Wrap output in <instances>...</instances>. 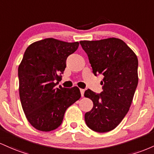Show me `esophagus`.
I'll return each instance as SVG.
<instances>
[{
    "instance_id": "obj_1",
    "label": "esophagus",
    "mask_w": 154,
    "mask_h": 154,
    "mask_svg": "<svg viewBox=\"0 0 154 154\" xmlns=\"http://www.w3.org/2000/svg\"><path fill=\"white\" fill-rule=\"evenodd\" d=\"M80 91H81V94H82V97H84V91H85V90H84V89H81Z\"/></svg>"
}]
</instances>
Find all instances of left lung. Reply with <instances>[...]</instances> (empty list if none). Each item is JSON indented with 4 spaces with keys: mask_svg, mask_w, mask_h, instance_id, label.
Instances as JSON below:
<instances>
[{
    "mask_svg": "<svg viewBox=\"0 0 154 154\" xmlns=\"http://www.w3.org/2000/svg\"><path fill=\"white\" fill-rule=\"evenodd\" d=\"M89 57L93 73L103 74V91L90 89L84 97L93 102V108L85 113L89 128L97 132L113 130L127 112L138 84V60L136 54L122 40L109 38L99 41H81Z\"/></svg>",
    "mask_w": 154,
    "mask_h": 154,
    "instance_id": "8db88e82",
    "label": "left lung"
}]
</instances>
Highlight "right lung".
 <instances>
[{
    "instance_id": "right-lung-1",
    "label": "right lung",
    "mask_w": 154,
    "mask_h": 154,
    "mask_svg": "<svg viewBox=\"0 0 154 154\" xmlns=\"http://www.w3.org/2000/svg\"><path fill=\"white\" fill-rule=\"evenodd\" d=\"M79 42L49 38L31 44L19 65V92L26 118L36 129L49 132L63 122L68 107L81 97L77 86H61L66 60L76 51Z\"/></svg>"
}]
</instances>
